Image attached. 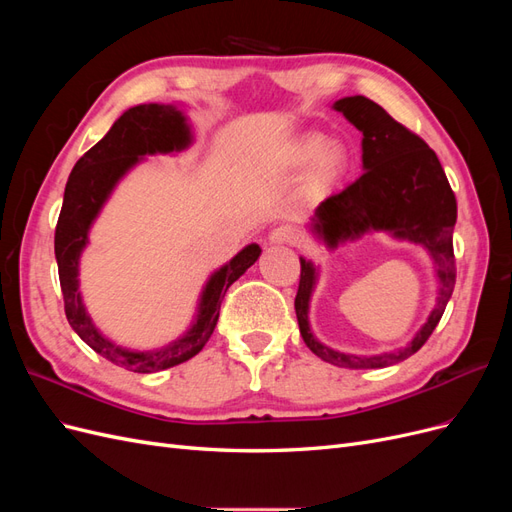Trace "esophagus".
Listing matches in <instances>:
<instances>
[{"label":"esophagus","instance_id":"esophagus-1","mask_svg":"<svg viewBox=\"0 0 512 512\" xmlns=\"http://www.w3.org/2000/svg\"><path fill=\"white\" fill-rule=\"evenodd\" d=\"M299 239H301V232H299L297 228H294V226H288V224L273 228L271 235H269V241H271V243H277V245H282V243H286V245H297Z\"/></svg>","mask_w":512,"mask_h":512}]
</instances>
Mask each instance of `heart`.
<instances>
[{
    "label": "heart",
    "mask_w": 512,
    "mask_h": 512,
    "mask_svg": "<svg viewBox=\"0 0 512 512\" xmlns=\"http://www.w3.org/2000/svg\"><path fill=\"white\" fill-rule=\"evenodd\" d=\"M301 158L303 160H312L318 156L316 162V173L314 179L316 183H329L335 177L342 175V170L346 166V156L344 151L337 145H324V138L320 136H309L301 145Z\"/></svg>",
    "instance_id": "obj_1"
}]
</instances>
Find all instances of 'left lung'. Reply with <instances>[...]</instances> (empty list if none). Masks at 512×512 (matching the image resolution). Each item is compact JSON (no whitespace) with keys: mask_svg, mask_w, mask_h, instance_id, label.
<instances>
[{"mask_svg":"<svg viewBox=\"0 0 512 512\" xmlns=\"http://www.w3.org/2000/svg\"><path fill=\"white\" fill-rule=\"evenodd\" d=\"M333 108L363 132L365 173L339 194L322 200L312 220L314 232L329 247L359 239L371 230H384L397 239L425 245L436 262L440 297L423 329L406 348L374 356L337 352L322 346L309 331L307 312L316 284V267L303 258L294 309L303 342L322 361L350 369L389 367L423 348L451 299L457 277L453 252L457 200L436 151L429 149L421 136L395 121L380 104L365 96H350L337 100Z\"/></svg>","mask_w":512,"mask_h":512,"instance_id":"left-lung-1","label":"left lung"}]
</instances>
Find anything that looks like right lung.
Returning a JSON list of instances; mask_svg holds the SVG:
<instances>
[{"label": "right lung", "instance_id": "add662e5", "mask_svg": "<svg viewBox=\"0 0 512 512\" xmlns=\"http://www.w3.org/2000/svg\"><path fill=\"white\" fill-rule=\"evenodd\" d=\"M190 141V128L177 106L141 104L130 108L113 123L102 141L91 147L72 168L55 228V258L70 327L104 359L123 369L136 371V374L175 367L203 350L218 324L220 305L228 286L235 284L260 256V247L252 243L243 247L228 265L215 271L200 297L198 316L192 329L164 348L147 352L126 350L108 342L94 327L79 292V258L87 245L91 224L117 181L138 160L151 156V153L181 151L190 145Z\"/></svg>", "mask_w": 512, "mask_h": 512}]
</instances>
